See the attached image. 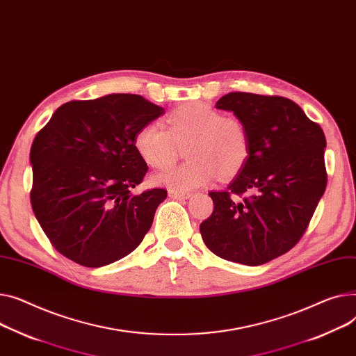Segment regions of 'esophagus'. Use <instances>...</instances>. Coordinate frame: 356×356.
I'll list each match as a JSON object with an SVG mask.
<instances>
[{
	"mask_svg": "<svg viewBox=\"0 0 356 356\" xmlns=\"http://www.w3.org/2000/svg\"><path fill=\"white\" fill-rule=\"evenodd\" d=\"M169 196L172 199H188L192 196V193L188 192H181V191H175V188H170L169 191Z\"/></svg>",
	"mask_w": 356,
	"mask_h": 356,
	"instance_id": "34e87169",
	"label": "esophagus"
}]
</instances>
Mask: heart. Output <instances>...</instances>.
<instances>
[{
    "instance_id": "1",
    "label": "heart",
    "mask_w": 356,
    "mask_h": 356,
    "mask_svg": "<svg viewBox=\"0 0 356 356\" xmlns=\"http://www.w3.org/2000/svg\"><path fill=\"white\" fill-rule=\"evenodd\" d=\"M163 127L149 123L134 134V149L153 169H169L186 147L191 159L170 172L156 176V183L187 191L216 180L220 173H238L250 153L249 131L238 117L223 115L206 102H188L173 108Z\"/></svg>"
}]
</instances>
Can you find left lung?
Returning a JSON list of instances; mask_svg holds the SVG:
<instances>
[{
  "label": "left lung",
  "instance_id": "1",
  "mask_svg": "<svg viewBox=\"0 0 356 356\" xmlns=\"http://www.w3.org/2000/svg\"><path fill=\"white\" fill-rule=\"evenodd\" d=\"M230 110L249 131L250 153L225 191L210 192L213 213L200 225L204 245L222 259L264 265L289 252L325 193L326 138L289 99L234 91Z\"/></svg>",
  "mask_w": 356,
  "mask_h": 356
}]
</instances>
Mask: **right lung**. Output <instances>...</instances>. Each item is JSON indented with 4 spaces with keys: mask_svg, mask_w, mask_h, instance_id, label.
I'll return each mask as SVG.
<instances>
[{
    "mask_svg": "<svg viewBox=\"0 0 356 356\" xmlns=\"http://www.w3.org/2000/svg\"><path fill=\"white\" fill-rule=\"evenodd\" d=\"M163 113L137 94H110L63 104L37 133L30 152L31 206L63 256L100 268L145 239L168 192L154 187L130 193L149 169L133 140Z\"/></svg>",
    "mask_w": 356,
    "mask_h": 356,
    "instance_id": "add662e5",
    "label": "right lung"
}]
</instances>
